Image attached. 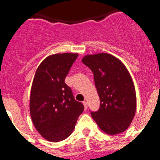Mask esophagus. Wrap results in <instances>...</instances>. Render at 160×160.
Instances as JSON below:
<instances>
[{
    "instance_id": "34e87169",
    "label": "esophagus",
    "mask_w": 160,
    "mask_h": 160,
    "mask_svg": "<svg viewBox=\"0 0 160 160\" xmlns=\"http://www.w3.org/2000/svg\"><path fill=\"white\" fill-rule=\"evenodd\" d=\"M82 103H83V105H84L85 110H87V102L86 101H83Z\"/></svg>"
}]
</instances>
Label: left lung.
<instances>
[{
    "label": "left lung",
    "instance_id": "obj_1",
    "mask_svg": "<svg viewBox=\"0 0 160 160\" xmlns=\"http://www.w3.org/2000/svg\"><path fill=\"white\" fill-rule=\"evenodd\" d=\"M82 62L92 70L100 98L98 111L90 112L92 118L109 135L125 131L136 111V94L128 69L117 58L106 53L87 55Z\"/></svg>",
    "mask_w": 160,
    "mask_h": 160
}]
</instances>
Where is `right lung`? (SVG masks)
<instances>
[{
	"mask_svg": "<svg viewBox=\"0 0 160 160\" xmlns=\"http://www.w3.org/2000/svg\"><path fill=\"white\" fill-rule=\"evenodd\" d=\"M78 53L48 56L35 73L29 100L31 118L37 131L46 140L57 142L71 135L84 110L65 83Z\"/></svg>",
	"mask_w": 160,
	"mask_h": 160,
	"instance_id": "obj_1",
	"label": "right lung"
}]
</instances>
